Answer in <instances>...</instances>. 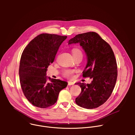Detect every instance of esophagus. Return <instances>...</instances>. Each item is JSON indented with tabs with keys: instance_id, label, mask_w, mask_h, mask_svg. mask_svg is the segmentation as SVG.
<instances>
[{
	"instance_id": "34e87169",
	"label": "esophagus",
	"mask_w": 135,
	"mask_h": 135,
	"mask_svg": "<svg viewBox=\"0 0 135 135\" xmlns=\"http://www.w3.org/2000/svg\"><path fill=\"white\" fill-rule=\"evenodd\" d=\"M68 85H73L74 84V83L73 82H71V81H68Z\"/></svg>"
}]
</instances>
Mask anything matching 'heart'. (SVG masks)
<instances>
[{"label":"heart","mask_w":135,"mask_h":135,"mask_svg":"<svg viewBox=\"0 0 135 135\" xmlns=\"http://www.w3.org/2000/svg\"><path fill=\"white\" fill-rule=\"evenodd\" d=\"M72 54L74 57L78 56H82V51L78 48L73 49L72 50ZM74 70L71 69H65L63 71L62 74L64 77L68 79H71L73 78Z\"/></svg>","instance_id":"heart-1"}]
</instances>
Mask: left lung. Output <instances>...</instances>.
<instances>
[{
    "instance_id": "obj_1",
    "label": "left lung",
    "mask_w": 135,
    "mask_h": 135,
    "mask_svg": "<svg viewBox=\"0 0 135 135\" xmlns=\"http://www.w3.org/2000/svg\"><path fill=\"white\" fill-rule=\"evenodd\" d=\"M76 43L82 47L87 56L83 76L92 81L90 84L76 83L82 90L75 102L83 108H97L107 101L115 87L118 76L116 59L110 45L97 33L79 34L68 41V44Z\"/></svg>"
}]
</instances>
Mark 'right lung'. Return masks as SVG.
Returning a JSON list of instances; mask_svg holds the SVG:
<instances>
[{
  "label": "right lung",
  "instance_id": "right-lung-1",
  "mask_svg": "<svg viewBox=\"0 0 135 135\" xmlns=\"http://www.w3.org/2000/svg\"><path fill=\"white\" fill-rule=\"evenodd\" d=\"M67 36L42 33L30 42L21 55L19 77L23 94L33 106L47 108L57 101L68 83L46 76L47 68ZM49 79L50 82H47Z\"/></svg>",
  "mask_w": 135,
  "mask_h": 135
}]
</instances>
